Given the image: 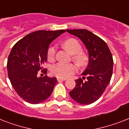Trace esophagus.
<instances>
[{
	"mask_svg": "<svg viewBox=\"0 0 129 129\" xmlns=\"http://www.w3.org/2000/svg\"><path fill=\"white\" fill-rule=\"evenodd\" d=\"M57 81H65L67 80V78H59L58 77L57 78Z\"/></svg>",
	"mask_w": 129,
	"mask_h": 129,
	"instance_id": "esophagus-1",
	"label": "esophagus"
}]
</instances>
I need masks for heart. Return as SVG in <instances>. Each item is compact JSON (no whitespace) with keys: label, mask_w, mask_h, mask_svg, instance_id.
<instances>
[{"label":"heart","mask_w":129,"mask_h":129,"mask_svg":"<svg viewBox=\"0 0 129 129\" xmlns=\"http://www.w3.org/2000/svg\"><path fill=\"white\" fill-rule=\"evenodd\" d=\"M62 46L70 53L73 55V60L78 67H84L87 65L88 62V57L87 54L82 51L80 43L74 38H69L62 43ZM57 48L55 46H51L47 50V57L49 61H53L55 58ZM76 71V66L73 64L58 63L53 66L51 68L52 74L59 78L69 77Z\"/></svg>","instance_id":"1"}]
</instances>
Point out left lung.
<instances>
[{
    "label": "left lung",
    "mask_w": 129,
    "mask_h": 129,
    "mask_svg": "<svg viewBox=\"0 0 129 129\" xmlns=\"http://www.w3.org/2000/svg\"><path fill=\"white\" fill-rule=\"evenodd\" d=\"M67 31L81 39L89 53V64L82 74L86 80H76V86L69 94L79 104H91L102 96L110 82L113 66L112 54L107 43L90 31L80 29Z\"/></svg>",
    "instance_id": "8db88e82"
}]
</instances>
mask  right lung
I'll use <instances>...</instances> for the list:
<instances>
[{
    "label": "right lung",
    "mask_w": 129,
    "mask_h": 129,
    "mask_svg": "<svg viewBox=\"0 0 129 129\" xmlns=\"http://www.w3.org/2000/svg\"><path fill=\"white\" fill-rule=\"evenodd\" d=\"M65 30H39L30 33L14 45L8 55V75L12 86L24 101L31 104L43 102L53 92L57 82L55 77H38V71L47 74L43 65L47 61L50 43Z\"/></svg>",
    "instance_id": "add662e5"
}]
</instances>
